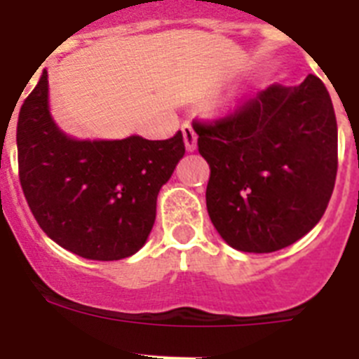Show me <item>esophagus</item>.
Here are the masks:
<instances>
[{"instance_id":"obj_1","label":"esophagus","mask_w":359,"mask_h":359,"mask_svg":"<svg viewBox=\"0 0 359 359\" xmlns=\"http://www.w3.org/2000/svg\"><path fill=\"white\" fill-rule=\"evenodd\" d=\"M182 135H184V146L188 151H195L197 149V133L191 128V123H184L182 126Z\"/></svg>"}]
</instances>
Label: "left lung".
I'll list each match as a JSON object with an SVG mask.
<instances>
[{
    "mask_svg": "<svg viewBox=\"0 0 359 359\" xmlns=\"http://www.w3.org/2000/svg\"><path fill=\"white\" fill-rule=\"evenodd\" d=\"M210 164L208 215L239 252L270 254L323 217L338 171V126L327 87L272 83L236 114L195 123Z\"/></svg>",
    "mask_w": 359,
    "mask_h": 359,
    "instance_id": "obj_1",
    "label": "left lung"
}]
</instances>
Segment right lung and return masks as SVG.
Wrapping results in <instances>:
<instances>
[{"label": "right lung", "mask_w": 359, "mask_h": 359, "mask_svg": "<svg viewBox=\"0 0 359 359\" xmlns=\"http://www.w3.org/2000/svg\"><path fill=\"white\" fill-rule=\"evenodd\" d=\"M16 144L21 188L40 228L93 261H118L146 245L158 191L186 153L180 131L168 140L63 133L50 114L47 69L21 105Z\"/></svg>", "instance_id": "right-lung-1"}]
</instances>
